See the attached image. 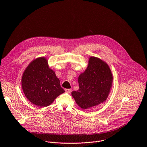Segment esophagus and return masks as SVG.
<instances>
[{"mask_svg": "<svg viewBox=\"0 0 147 147\" xmlns=\"http://www.w3.org/2000/svg\"><path fill=\"white\" fill-rule=\"evenodd\" d=\"M72 90L71 89H65V91L66 92H68V93H70L71 92Z\"/></svg>", "mask_w": 147, "mask_h": 147, "instance_id": "34e87169", "label": "esophagus"}]
</instances>
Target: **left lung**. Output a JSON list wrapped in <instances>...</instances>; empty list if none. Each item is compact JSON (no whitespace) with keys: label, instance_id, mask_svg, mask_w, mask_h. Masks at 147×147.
I'll return each mask as SVG.
<instances>
[{"label":"left lung","instance_id":"8db88e82","mask_svg":"<svg viewBox=\"0 0 147 147\" xmlns=\"http://www.w3.org/2000/svg\"><path fill=\"white\" fill-rule=\"evenodd\" d=\"M113 82L108 64L101 59L91 56L87 67L80 74L79 90L71 92L77 104L83 110L104 102L107 99Z\"/></svg>","mask_w":147,"mask_h":147}]
</instances>
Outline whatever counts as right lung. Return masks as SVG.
<instances>
[{"label":"right lung","instance_id":"add662e5","mask_svg":"<svg viewBox=\"0 0 147 147\" xmlns=\"http://www.w3.org/2000/svg\"><path fill=\"white\" fill-rule=\"evenodd\" d=\"M21 82L26 97L41 107L50 105L64 92L45 57H38L30 63L23 73Z\"/></svg>","mask_w":147,"mask_h":147}]
</instances>
